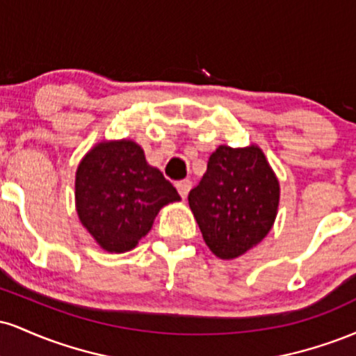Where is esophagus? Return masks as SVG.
Instances as JSON below:
<instances>
[{
    "label": "esophagus",
    "mask_w": 356,
    "mask_h": 356,
    "mask_svg": "<svg viewBox=\"0 0 356 356\" xmlns=\"http://www.w3.org/2000/svg\"><path fill=\"white\" fill-rule=\"evenodd\" d=\"M175 187H177L179 194H181V197L186 199L187 194H189L191 187H192V182L189 181V179H184V181H179L177 184H175Z\"/></svg>",
    "instance_id": "34e87169"
}]
</instances>
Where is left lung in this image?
<instances>
[{"label": "left lung", "instance_id": "1", "mask_svg": "<svg viewBox=\"0 0 356 356\" xmlns=\"http://www.w3.org/2000/svg\"><path fill=\"white\" fill-rule=\"evenodd\" d=\"M280 184L261 149L220 145L189 192V206L206 244L220 259L256 246L275 222Z\"/></svg>", "mask_w": 356, "mask_h": 356}]
</instances>
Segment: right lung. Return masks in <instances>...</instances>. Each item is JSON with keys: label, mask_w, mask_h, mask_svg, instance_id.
I'll list each match as a JSON object with an SVG mask.
<instances>
[{"label": "right lung", "mask_w": 356, "mask_h": 356, "mask_svg": "<svg viewBox=\"0 0 356 356\" xmlns=\"http://www.w3.org/2000/svg\"><path fill=\"white\" fill-rule=\"evenodd\" d=\"M76 212L105 251L137 246L165 204L179 201L175 187L132 140L104 142L85 155L76 170Z\"/></svg>", "instance_id": "obj_1"}]
</instances>
